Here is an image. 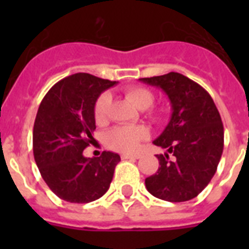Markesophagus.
Masks as SVG:
<instances>
[{
  "label": "esophagus",
  "mask_w": 249,
  "mask_h": 249,
  "mask_svg": "<svg viewBox=\"0 0 249 249\" xmlns=\"http://www.w3.org/2000/svg\"><path fill=\"white\" fill-rule=\"evenodd\" d=\"M140 154H123V155H121V159H140Z\"/></svg>",
  "instance_id": "esophagus-1"
}]
</instances>
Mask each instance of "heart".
I'll list each match as a JSON object with an SVG mask.
<instances>
[{"label":"heart","mask_w":249,"mask_h":249,"mask_svg":"<svg viewBox=\"0 0 249 249\" xmlns=\"http://www.w3.org/2000/svg\"><path fill=\"white\" fill-rule=\"evenodd\" d=\"M125 95L137 108L146 109L154 103V94L146 88L133 86L125 89ZM112 97L109 93H102L94 105V119L102 125L107 121L108 108ZM148 130L142 125H120L111 129L105 137L106 144L119 152H134L141 141L147 138Z\"/></svg>","instance_id":"heart-1"}]
</instances>
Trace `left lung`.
Listing matches in <instances>:
<instances>
[{
  "mask_svg": "<svg viewBox=\"0 0 249 249\" xmlns=\"http://www.w3.org/2000/svg\"><path fill=\"white\" fill-rule=\"evenodd\" d=\"M140 81L168 95L172 116L154 144L165 148L159 169L144 179L146 189L161 200L179 203L197 196L217 170L224 150V125L212 97L189 77L169 72Z\"/></svg>",
  "mask_w": 249,
  "mask_h": 249,
  "instance_id": "1",
  "label": "left lung"
}]
</instances>
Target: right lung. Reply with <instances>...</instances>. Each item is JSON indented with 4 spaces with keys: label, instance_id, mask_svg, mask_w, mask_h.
Returning a JSON list of instances; mask_svg holds the SVG:
<instances>
[{
    "label": "right lung",
    "instance_id": "right-lung-1",
    "mask_svg": "<svg viewBox=\"0 0 249 249\" xmlns=\"http://www.w3.org/2000/svg\"><path fill=\"white\" fill-rule=\"evenodd\" d=\"M116 81L89 73L60 80L41 102L33 125V155L41 176L56 196L70 203H90L109 189L120 155L103 151L85 158L93 141L94 105Z\"/></svg>",
    "mask_w": 249,
    "mask_h": 249
}]
</instances>
